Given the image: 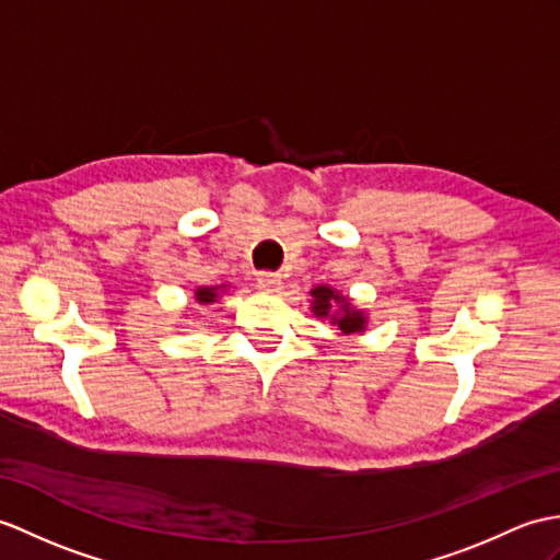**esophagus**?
Instances as JSON below:
<instances>
[{
  "mask_svg": "<svg viewBox=\"0 0 560 560\" xmlns=\"http://www.w3.org/2000/svg\"><path fill=\"white\" fill-rule=\"evenodd\" d=\"M257 289L265 291V293H277L281 289V277L275 275V271H259Z\"/></svg>",
  "mask_w": 560,
  "mask_h": 560,
  "instance_id": "1",
  "label": "esophagus"
}]
</instances>
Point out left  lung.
Returning <instances> with one entry per match:
<instances>
[{"instance_id":"1","label":"left lung","mask_w":560,"mask_h":560,"mask_svg":"<svg viewBox=\"0 0 560 560\" xmlns=\"http://www.w3.org/2000/svg\"><path fill=\"white\" fill-rule=\"evenodd\" d=\"M312 312H315L317 317H327L329 312L336 307V303H341V315L339 317H331L334 324H339V329L343 334H353V331H362L365 329V317H362V312L350 307V303L346 301V298H341L336 291H331L329 285H317L315 291H312Z\"/></svg>"}]
</instances>
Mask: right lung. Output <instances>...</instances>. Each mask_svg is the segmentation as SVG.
Returning a JSON list of instances; mask_svg holds the SVG:
<instances>
[{
    "instance_id": "add662e5",
    "label": "right lung",
    "mask_w": 560,
    "mask_h": 560,
    "mask_svg": "<svg viewBox=\"0 0 560 560\" xmlns=\"http://www.w3.org/2000/svg\"><path fill=\"white\" fill-rule=\"evenodd\" d=\"M195 298H198V303L210 305L217 301V289H198L195 291Z\"/></svg>"
}]
</instances>
